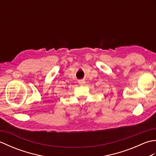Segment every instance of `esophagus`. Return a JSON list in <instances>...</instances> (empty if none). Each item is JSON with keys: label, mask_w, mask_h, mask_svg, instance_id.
Listing matches in <instances>:
<instances>
[{"label": "esophagus", "mask_w": 156, "mask_h": 156, "mask_svg": "<svg viewBox=\"0 0 156 156\" xmlns=\"http://www.w3.org/2000/svg\"><path fill=\"white\" fill-rule=\"evenodd\" d=\"M85 83H86V82H85L84 80H79V84H80V85H84Z\"/></svg>", "instance_id": "1"}]
</instances>
